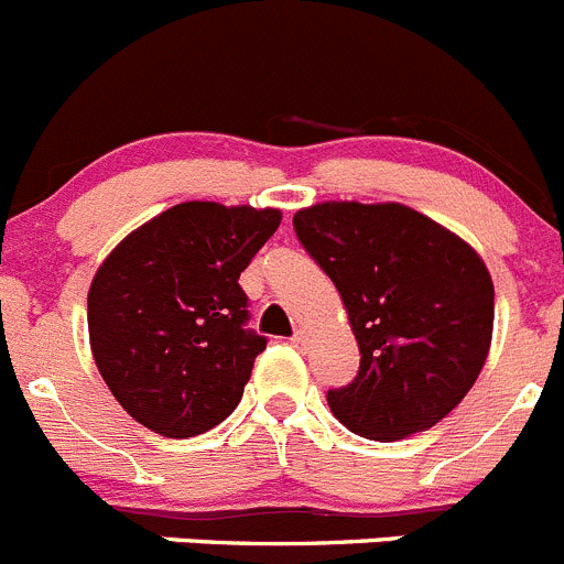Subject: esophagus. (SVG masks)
<instances>
[{
    "label": "esophagus",
    "mask_w": 564,
    "mask_h": 564,
    "mask_svg": "<svg viewBox=\"0 0 564 564\" xmlns=\"http://www.w3.org/2000/svg\"><path fill=\"white\" fill-rule=\"evenodd\" d=\"M289 341H292V345H294V347H306L308 336H306V334H303V330H294V334H292V339H289Z\"/></svg>",
    "instance_id": "esophagus-1"
}]
</instances>
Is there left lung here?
<instances>
[{
  "label": "left lung",
  "instance_id": "8db88e82",
  "mask_svg": "<svg viewBox=\"0 0 564 564\" xmlns=\"http://www.w3.org/2000/svg\"><path fill=\"white\" fill-rule=\"evenodd\" d=\"M339 289L359 372L328 389L339 423L403 440L454 412L487 361L496 289L470 245L398 203H319L292 219Z\"/></svg>",
  "mask_w": 564,
  "mask_h": 564
}]
</instances>
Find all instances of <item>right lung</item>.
I'll return each instance as SVG.
<instances>
[{
  "label": "right lung",
  "instance_id": "1",
  "mask_svg": "<svg viewBox=\"0 0 564 564\" xmlns=\"http://www.w3.org/2000/svg\"><path fill=\"white\" fill-rule=\"evenodd\" d=\"M281 210L181 203L116 247L88 292L94 361L124 412L170 440L205 434L241 401L267 336L239 286Z\"/></svg>",
  "mask_w": 564,
  "mask_h": 564
}]
</instances>
